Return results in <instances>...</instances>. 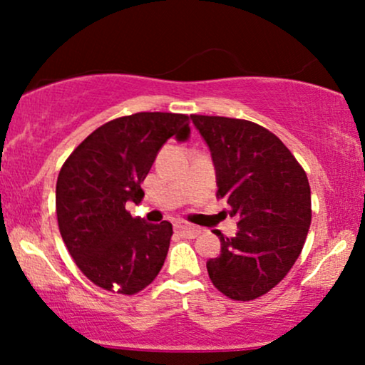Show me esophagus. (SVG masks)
<instances>
[{
  "mask_svg": "<svg viewBox=\"0 0 365 365\" xmlns=\"http://www.w3.org/2000/svg\"><path fill=\"white\" fill-rule=\"evenodd\" d=\"M175 228H177L180 233H183V235L188 237V238H195L200 232H202V230H200L199 226L185 223V221H177V223H175Z\"/></svg>",
  "mask_w": 365,
  "mask_h": 365,
  "instance_id": "34e87169",
  "label": "esophagus"
}]
</instances>
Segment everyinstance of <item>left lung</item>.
<instances>
[{
    "label": "left lung",
    "instance_id": "8db88e82",
    "mask_svg": "<svg viewBox=\"0 0 365 365\" xmlns=\"http://www.w3.org/2000/svg\"><path fill=\"white\" fill-rule=\"evenodd\" d=\"M211 150L216 195L238 217V232H216L221 254L207 261L228 299L254 300L274 288L299 259L311 226L307 175L274 133L249 120L190 115Z\"/></svg>",
    "mask_w": 365,
    "mask_h": 365
}]
</instances>
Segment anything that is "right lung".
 <instances>
[{"label":"right lung","instance_id":"1","mask_svg":"<svg viewBox=\"0 0 365 365\" xmlns=\"http://www.w3.org/2000/svg\"><path fill=\"white\" fill-rule=\"evenodd\" d=\"M188 133L187 115L121 116L94 130L61 166L58 226L75 264L94 284L133 295L161 271L173 235L171 223H145L125 206L142 200L140 183L163 144L173 135L187 140Z\"/></svg>","mask_w":365,"mask_h":365}]
</instances>
